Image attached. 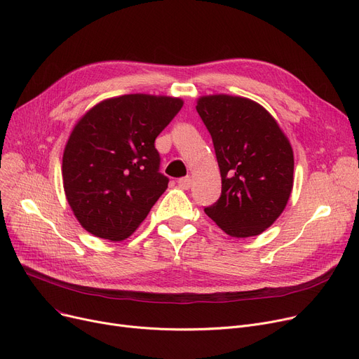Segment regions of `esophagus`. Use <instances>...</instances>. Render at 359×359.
<instances>
[{
  "instance_id": "esophagus-1",
  "label": "esophagus",
  "mask_w": 359,
  "mask_h": 359,
  "mask_svg": "<svg viewBox=\"0 0 359 359\" xmlns=\"http://www.w3.org/2000/svg\"><path fill=\"white\" fill-rule=\"evenodd\" d=\"M177 184H179L180 189L187 191V189H189V187L192 186V179H191L189 176H187V177H182V179L177 180Z\"/></svg>"
}]
</instances>
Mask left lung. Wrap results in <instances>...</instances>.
<instances>
[{"label":"left lung","instance_id":"obj_1","mask_svg":"<svg viewBox=\"0 0 359 359\" xmlns=\"http://www.w3.org/2000/svg\"><path fill=\"white\" fill-rule=\"evenodd\" d=\"M196 110L212 137L221 196L205 208L231 237L259 236L284 212L294 186L292 147L271 113L255 100L210 94Z\"/></svg>","mask_w":359,"mask_h":359}]
</instances>
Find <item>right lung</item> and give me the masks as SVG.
<instances>
[{
	"label": "right lung",
	"instance_id": "right-lung-1",
	"mask_svg": "<svg viewBox=\"0 0 359 359\" xmlns=\"http://www.w3.org/2000/svg\"><path fill=\"white\" fill-rule=\"evenodd\" d=\"M180 97L125 94L90 107L62 156L64 192L90 234L123 241L167 189L154 141L182 109Z\"/></svg>",
	"mask_w": 359,
	"mask_h": 359
}]
</instances>
